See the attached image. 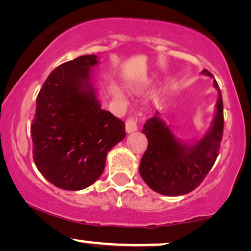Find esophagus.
Wrapping results in <instances>:
<instances>
[{
  "mask_svg": "<svg viewBox=\"0 0 251 251\" xmlns=\"http://www.w3.org/2000/svg\"><path fill=\"white\" fill-rule=\"evenodd\" d=\"M137 129H138V126H137V120L136 119L130 118V119L126 120V133L135 132Z\"/></svg>",
  "mask_w": 251,
  "mask_h": 251,
  "instance_id": "1",
  "label": "esophagus"
}]
</instances>
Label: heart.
<instances>
[{"label":"heart","instance_id":"heart-1","mask_svg":"<svg viewBox=\"0 0 251 251\" xmlns=\"http://www.w3.org/2000/svg\"><path fill=\"white\" fill-rule=\"evenodd\" d=\"M144 90V87H142V85H139V87H136L135 88V91L136 92H140V91H143Z\"/></svg>","mask_w":251,"mask_h":251}]
</instances>
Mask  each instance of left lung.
I'll return each mask as SVG.
<instances>
[{
    "label": "left lung",
    "mask_w": 251,
    "mask_h": 251,
    "mask_svg": "<svg viewBox=\"0 0 251 251\" xmlns=\"http://www.w3.org/2000/svg\"><path fill=\"white\" fill-rule=\"evenodd\" d=\"M201 73L214 78L207 70ZM214 87L218 92L214 120L210 129L198 142L187 144L178 139L159 112L144 125L142 131L149 145L140 161L139 174L153 191L169 197L190 193L214 166L224 128L222 92L216 80Z\"/></svg>",
    "instance_id": "obj_1"
}]
</instances>
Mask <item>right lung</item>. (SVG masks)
<instances>
[{
  "label": "right lung",
  "instance_id": "obj_1",
  "mask_svg": "<svg viewBox=\"0 0 251 251\" xmlns=\"http://www.w3.org/2000/svg\"><path fill=\"white\" fill-rule=\"evenodd\" d=\"M98 57L84 54L51 72L36 98L30 132L33 159L54 186L80 191L105 169L106 156L126 137V125L101 108L91 68Z\"/></svg>",
  "mask_w": 251,
  "mask_h": 251
}]
</instances>
